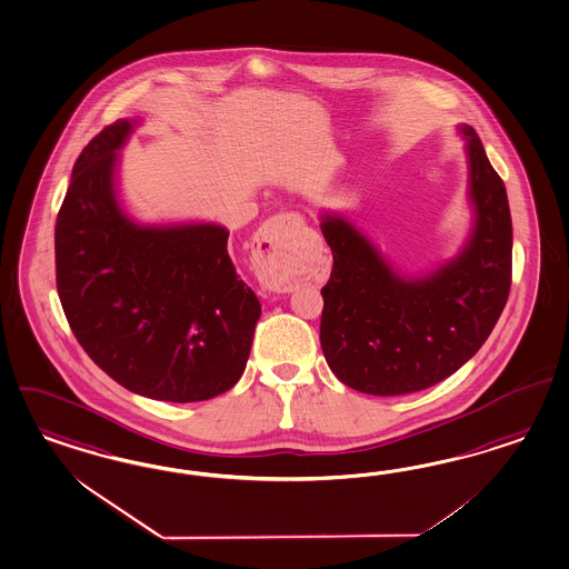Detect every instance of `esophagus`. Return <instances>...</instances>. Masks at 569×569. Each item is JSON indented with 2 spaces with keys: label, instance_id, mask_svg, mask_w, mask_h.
<instances>
[{
  "label": "esophagus",
  "instance_id": "34e87169",
  "mask_svg": "<svg viewBox=\"0 0 569 569\" xmlns=\"http://www.w3.org/2000/svg\"><path fill=\"white\" fill-rule=\"evenodd\" d=\"M303 227V218L295 211L278 213L270 218L258 232L261 263L258 270L261 284L272 291H292L289 278V249Z\"/></svg>",
  "mask_w": 569,
  "mask_h": 569
}]
</instances>
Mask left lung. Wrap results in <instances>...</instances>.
Instances as JSON below:
<instances>
[{"mask_svg":"<svg viewBox=\"0 0 569 569\" xmlns=\"http://www.w3.org/2000/svg\"><path fill=\"white\" fill-rule=\"evenodd\" d=\"M473 230L461 253L407 278L342 216H322L332 272L322 289L320 342L342 385L378 395L435 387L485 345L511 287V213L476 130L461 124Z\"/></svg>","mask_w":569,"mask_h":569,"instance_id":"left-lung-1","label":"left lung"}]
</instances>
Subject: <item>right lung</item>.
Segmentation results:
<instances>
[{
  "label": "right lung",
  "instance_id": "obj_1",
  "mask_svg": "<svg viewBox=\"0 0 569 569\" xmlns=\"http://www.w3.org/2000/svg\"><path fill=\"white\" fill-rule=\"evenodd\" d=\"M139 120H116L74 162L56 220V282L87 356L158 401L232 389L261 306L228 256L220 224L141 227L116 197L118 149Z\"/></svg>",
  "mask_w": 569,
  "mask_h": 569
}]
</instances>
